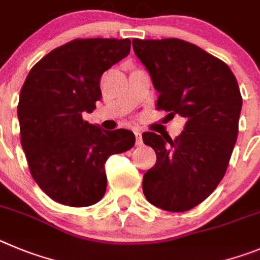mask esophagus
I'll list each match as a JSON object with an SVG mask.
<instances>
[{"mask_svg":"<svg viewBox=\"0 0 260 260\" xmlns=\"http://www.w3.org/2000/svg\"><path fill=\"white\" fill-rule=\"evenodd\" d=\"M135 136H136V145H137V146H141V145H142L141 132H140V131L136 129V131H135Z\"/></svg>","mask_w":260,"mask_h":260,"instance_id":"34e87169","label":"esophagus"}]
</instances>
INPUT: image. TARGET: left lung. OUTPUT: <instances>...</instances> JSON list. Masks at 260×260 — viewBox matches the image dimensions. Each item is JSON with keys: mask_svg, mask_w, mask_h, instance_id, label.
I'll return each mask as SVG.
<instances>
[{"mask_svg": "<svg viewBox=\"0 0 260 260\" xmlns=\"http://www.w3.org/2000/svg\"><path fill=\"white\" fill-rule=\"evenodd\" d=\"M159 93L156 110L185 118L181 135L142 133L156 162L144 175L151 205L171 212L193 209L225 175L238 133L242 97L226 63L180 39L132 40Z\"/></svg>", "mask_w": 260, "mask_h": 260, "instance_id": "8db88e82", "label": "left lung"}]
</instances>
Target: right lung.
<instances>
[{
    "label": "right lung",
    "instance_id": "1",
    "mask_svg": "<svg viewBox=\"0 0 260 260\" xmlns=\"http://www.w3.org/2000/svg\"><path fill=\"white\" fill-rule=\"evenodd\" d=\"M129 39H75L31 69L18 104L20 142L37 185L53 201L85 207L105 196V163L135 145L128 129L83 119L102 97V74L129 54Z\"/></svg>",
    "mask_w": 260,
    "mask_h": 260
}]
</instances>
